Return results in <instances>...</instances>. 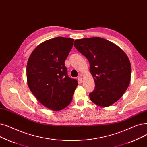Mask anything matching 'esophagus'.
I'll list each match as a JSON object with an SVG mask.
<instances>
[{
    "instance_id": "1",
    "label": "esophagus",
    "mask_w": 147,
    "mask_h": 147,
    "mask_svg": "<svg viewBox=\"0 0 147 147\" xmlns=\"http://www.w3.org/2000/svg\"><path fill=\"white\" fill-rule=\"evenodd\" d=\"M78 80L79 83H82V78L81 77H78Z\"/></svg>"
}]
</instances>
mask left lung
Masks as SVG:
<instances>
[{
    "mask_svg": "<svg viewBox=\"0 0 147 147\" xmlns=\"http://www.w3.org/2000/svg\"><path fill=\"white\" fill-rule=\"evenodd\" d=\"M74 46L88 59L95 88L90 99L100 107L119 100L128 88L131 65L127 55L111 42L99 37L76 39Z\"/></svg>",
    "mask_w": 147,
    "mask_h": 147,
    "instance_id": "8db88e82",
    "label": "left lung"
}]
</instances>
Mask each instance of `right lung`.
<instances>
[{
    "mask_svg": "<svg viewBox=\"0 0 147 147\" xmlns=\"http://www.w3.org/2000/svg\"><path fill=\"white\" fill-rule=\"evenodd\" d=\"M74 39L57 37L39 45L32 53L27 65V80L36 98L47 108L59 111L72 100L78 85L68 76L65 61Z\"/></svg>",
    "mask_w": 147,
    "mask_h": 147,
    "instance_id": "1",
    "label": "right lung"
}]
</instances>
